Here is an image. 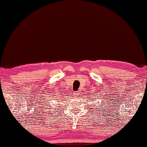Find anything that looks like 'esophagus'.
<instances>
[{"mask_svg": "<svg viewBox=\"0 0 147 147\" xmlns=\"http://www.w3.org/2000/svg\"><path fill=\"white\" fill-rule=\"evenodd\" d=\"M74 95H75V96H77V97H78L79 96V91L75 92V93H74Z\"/></svg>", "mask_w": 147, "mask_h": 147, "instance_id": "esophagus-1", "label": "esophagus"}]
</instances>
